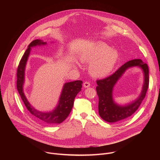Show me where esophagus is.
I'll use <instances>...</instances> for the list:
<instances>
[{
	"label": "esophagus",
	"mask_w": 160,
	"mask_h": 160,
	"mask_svg": "<svg viewBox=\"0 0 160 160\" xmlns=\"http://www.w3.org/2000/svg\"><path fill=\"white\" fill-rule=\"evenodd\" d=\"M83 86H84V87L85 88H89V86H90V83L89 82H85L84 83V84H83Z\"/></svg>",
	"instance_id": "esophagus-1"
}]
</instances>
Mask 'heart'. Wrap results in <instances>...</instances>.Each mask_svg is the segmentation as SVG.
<instances>
[{
    "mask_svg": "<svg viewBox=\"0 0 160 160\" xmlns=\"http://www.w3.org/2000/svg\"><path fill=\"white\" fill-rule=\"evenodd\" d=\"M119 55L116 50L105 44H100L82 52L79 60L82 63H90L89 70L94 77L108 76L114 69Z\"/></svg>",
    "mask_w": 160,
    "mask_h": 160,
    "instance_id": "heart-1",
    "label": "heart"
}]
</instances>
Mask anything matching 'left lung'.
Here are the masks:
<instances>
[{"label": "left lung", "instance_id": "8db88e82", "mask_svg": "<svg viewBox=\"0 0 160 160\" xmlns=\"http://www.w3.org/2000/svg\"><path fill=\"white\" fill-rule=\"evenodd\" d=\"M139 67L144 73V84L141 94L137 98L128 104L120 106L114 101L112 91L115 84L129 68ZM148 67L140 59L130 60L122 65L112 75L103 79L97 81V93L98 97V113L100 117L108 122H115L130 117L140 105L144 99L149 84Z\"/></svg>", "mask_w": 160, "mask_h": 160}]
</instances>
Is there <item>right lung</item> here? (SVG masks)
Here are the masks:
<instances>
[{
	"mask_svg": "<svg viewBox=\"0 0 160 160\" xmlns=\"http://www.w3.org/2000/svg\"><path fill=\"white\" fill-rule=\"evenodd\" d=\"M46 44V42L41 39H36L28 46V48L25 51L17 69V88L24 104L31 115L42 123L47 125H53L62 122L68 116L73 107L74 100L77 94L81 91L82 81L78 80L64 84L58 104L52 111L43 112L35 109L28 102L23 91L25 81V69L31 48Z\"/></svg>",
	"mask_w": 160,
	"mask_h": 160,
	"instance_id": "obj_1",
	"label": "right lung"
}]
</instances>
